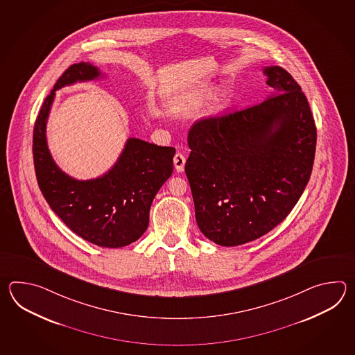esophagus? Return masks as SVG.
I'll use <instances>...</instances> for the list:
<instances>
[{
    "label": "esophagus",
    "mask_w": 355,
    "mask_h": 355,
    "mask_svg": "<svg viewBox=\"0 0 355 355\" xmlns=\"http://www.w3.org/2000/svg\"><path fill=\"white\" fill-rule=\"evenodd\" d=\"M185 162H187V159H185V156L181 153V152H178L176 155H175L174 157V166L176 168V171L178 173H181V171H184V166H185Z\"/></svg>",
    "instance_id": "34e87169"
}]
</instances>
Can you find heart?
I'll list each match as a JSON object with an SVG mask.
<instances>
[{
	"mask_svg": "<svg viewBox=\"0 0 355 355\" xmlns=\"http://www.w3.org/2000/svg\"><path fill=\"white\" fill-rule=\"evenodd\" d=\"M211 94H213L211 87H208V86L194 90L193 92H189L188 95H185L184 98H181L180 101L178 103V105L175 106L174 113L178 115H188V114L196 112V109H199L208 98H211ZM226 95L217 96L211 104V113L216 114L220 112L226 105Z\"/></svg>",
	"mask_w": 355,
	"mask_h": 355,
	"instance_id": "heart-1",
	"label": "heart"
}]
</instances>
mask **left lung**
<instances>
[{"instance_id": "obj_1", "label": "left lung", "mask_w": 355, "mask_h": 355, "mask_svg": "<svg viewBox=\"0 0 355 355\" xmlns=\"http://www.w3.org/2000/svg\"><path fill=\"white\" fill-rule=\"evenodd\" d=\"M269 98L196 121L185 173L202 234L239 246L272 231L301 198L312 173L316 125L301 86L284 68H264Z\"/></svg>"}]
</instances>
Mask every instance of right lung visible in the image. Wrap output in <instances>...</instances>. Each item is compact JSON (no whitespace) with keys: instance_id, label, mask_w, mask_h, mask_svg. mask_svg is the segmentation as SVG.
Wrapping results in <instances>:
<instances>
[{"instance_id":"1","label":"right lung","mask_w":355,"mask_h":355,"mask_svg":"<svg viewBox=\"0 0 355 355\" xmlns=\"http://www.w3.org/2000/svg\"><path fill=\"white\" fill-rule=\"evenodd\" d=\"M100 76L89 62L63 72L35 121L33 157L42 194L64 225L86 241L115 249L137 241L147 230L152 200L173 174L175 148L129 138L115 165L103 176L76 180L63 173L46 144V121L55 90Z\"/></svg>"}]
</instances>
